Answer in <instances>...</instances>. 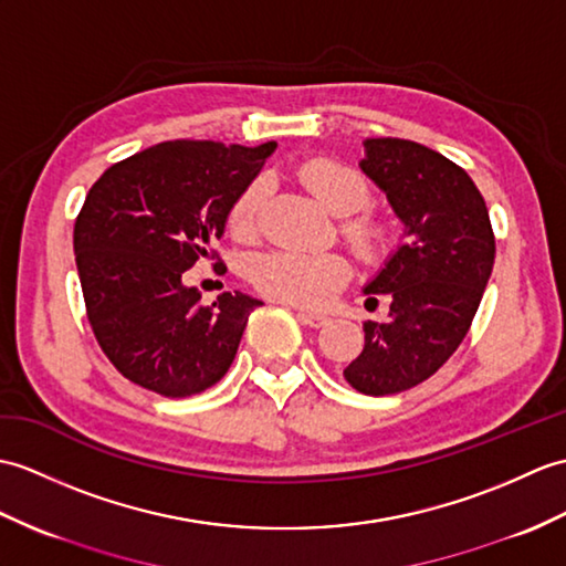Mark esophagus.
Listing matches in <instances>:
<instances>
[{
  "label": "esophagus",
  "instance_id": "obj_1",
  "mask_svg": "<svg viewBox=\"0 0 566 566\" xmlns=\"http://www.w3.org/2000/svg\"><path fill=\"white\" fill-rule=\"evenodd\" d=\"M298 321L304 323V325H308V327H323V325L327 323L325 315H318V313H306V311H301V313H298Z\"/></svg>",
  "mask_w": 566,
  "mask_h": 566
}]
</instances>
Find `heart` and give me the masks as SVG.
<instances>
[{
	"label": "heart",
	"instance_id": "obj_1",
	"mask_svg": "<svg viewBox=\"0 0 566 566\" xmlns=\"http://www.w3.org/2000/svg\"><path fill=\"white\" fill-rule=\"evenodd\" d=\"M298 178L335 214H349L343 221V235L361 260L374 262L388 251L390 221L364 209L371 200V186L361 170L315 156L298 166ZM268 197V180L258 178L248 186L229 209V231L235 239H253L260 227V212ZM349 280V262L339 253H301L272 251L262 253L251 265V282L270 298L292 306H321L337 294Z\"/></svg>",
	"mask_w": 566,
	"mask_h": 566
}]
</instances>
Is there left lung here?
I'll return each instance as SVG.
<instances>
[{"label":"left lung","instance_id":"left-lung-1","mask_svg":"<svg viewBox=\"0 0 566 566\" xmlns=\"http://www.w3.org/2000/svg\"><path fill=\"white\" fill-rule=\"evenodd\" d=\"M361 170L405 223L364 294H388V321L364 323V349L345 378L364 396H392L437 374L463 343L494 268L488 205L461 166L424 144L364 142ZM376 301V298H374Z\"/></svg>","mask_w":566,"mask_h":566}]
</instances>
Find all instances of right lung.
Returning <instances> with one entry per match:
<instances>
[{
  "label": "right lung",
  "mask_w": 566,
  "mask_h": 566,
  "mask_svg": "<svg viewBox=\"0 0 566 566\" xmlns=\"http://www.w3.org/2000/svg\"><path fill=\"white\" fill-rule=\"evenodd\" d=\"M274 149L277 142H161L88 190L74 223L78 282L101 349L133 384L188 398L229 371L262 301L223 292L207 306L186 270L219 260L229 209Z\"/></svg>",
  "instance_id": "1"
}]
</instances>
